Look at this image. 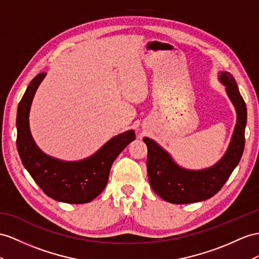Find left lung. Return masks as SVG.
Segmentation results:
<instances>
[{
  "label": "left lung",
  "mask_w": 259,
  "mask_h": 259,
  "mask_svg": "<svg viewBox=\"0 0 259 259\" xmlns=\"http://www.w3.org/2000/svg\"><path fill=\"white\" fill-rule=\"evenodd\" d=\"M219 79L225 86L227 94L235 107L236 124L227 152L213 166L200 170L183 168L155 141L143 138L148 147L147 167L150 185L165 201L184 204L207 200L223 187L241 160L247 121L246 104L231 73L220 72Z\"/></svg>",
  "instance_id": "left-lung-1"
}]
</instances>
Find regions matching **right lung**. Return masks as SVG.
Listing matches in <instances>:
<instances>
[{
	"instance_id": "obj_1",
	"label": "right lung",
	"mask_w": 259,
	"mask_h": 259,
	"mask_svg": "<svg viewBox=\"0 0 259 259\" xmlns=\"http://www.w3.org/2000/svg\"><path fill=\"white\" fill-rule=\"evenodd\" d=\"M46 73L29 83L18 104L17 151L22 163L44 193L57 201L86 203L102 193L108 182L116 157L136 139L134 130L125 131L105 143L95 154L77 162H64L48 156L39 149L29 129V110L32 98Z\"/></svg>"
}]
</instances>
